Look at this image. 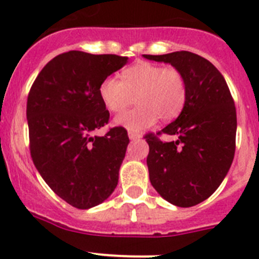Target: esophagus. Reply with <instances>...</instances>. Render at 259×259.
Segmentation results:
<instances>
[{"label": "esophagus", "instance_id": "34e87169", "mask_svg": "<svg viewBox=\"0 0 259 259\" xmlns=\"http://www.w3.org/2000/svg\"><path fill=\"white\" fill-rule=\"evenodd\" d=\"M128 137H130L131 140H139L141 137V135L136 134V132H128Z\"/></svg>", "mask_w": 259, "mask_h": 259}]
</instances>
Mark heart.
I'll return each mask as SVG.
<instances>
[{
  "label": "heart",
  "mask_w": 259,
  "mask_h": 259,
  "mask_svg": "<svg viewBox=\"0 0 259 259\" xmlns=\"http://www.w3.org/2000/svg\"><path fill=\"white\" fill-rule=\"evenodd\" d=\"M139 105L115 118L116 125L139 132L152 127L158 116L167 122L182 113L187 98V84L175 67L140 62L123 71L122 80L106 77L100 85V97L107 110L119 113L134 104Z\"/></svg>",
  "instance_id": "heart-1"
}]
</instances>
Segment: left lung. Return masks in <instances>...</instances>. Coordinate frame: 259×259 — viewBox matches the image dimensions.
Wrapping results in <instances>:
<instances>
[{"instance_id":"8db88e82","label":"left lung","mask_w":259,"mask_h":259,"mask_svg":"<svg viewBox=\"0 0 259 259\" xmlns=\"http://www.w3.org/2000/svg\"><path fill=\"white\" fill-rule=\"evenodd\" d=\"M144 58L170 63L187 84L182 113L157 132L176 136L166 143L154 134L146 164L155 191L175 206L191 207L209 198L227 175L236 148V107L223 75L211 62L191 52Z\"/></svg>"}]
</instances>
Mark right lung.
Here are the masks:
<instances>
[{"label":"right lung","instance_id":"add662e5","mask_svg":"<svg viewBox=\"0 0 259 259\" xmlns=\"http://www.w3.org/2000/svg\"><path fill=\"white\" fill-rule=\"evenodd\" d=\"M127 57L71 50L48 62L27 100L29 152L52 191L76 209L104 202L118 184L130 143L123 127L105 136L109 123L100 85L127 63Z\"/></svg>","mask_w":259,"mask_h":259}]
</instances>
